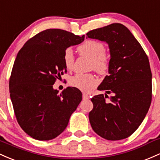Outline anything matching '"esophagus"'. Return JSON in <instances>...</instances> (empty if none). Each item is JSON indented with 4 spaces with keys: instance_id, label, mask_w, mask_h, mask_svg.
<instances>
[{
    "instance_id": "1",
    "label": "esophagus",
    "mask_w": 160,
    "mask_h": 160,
    "mask_svg": "<svg viewBox=\"0 0 160 160\" xmlns=\"http://www.w3.org/2000/svg\"><path fill=\"white\" fill-rule=\"evenodd\" d=\"M89 98V96L87 94H85V93H83V99L84 100H87Z\"/></svg>"
}]
</instances>
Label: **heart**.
Returning <instances> with one entry per match:
<instances>
[{
	"label": "heart",
	"instance_id": "heart-1",
	"mask_svg": "<svg viewBox=\"0 0 160 160\" xmlns=\"http://www.w3.org/2000/svg\"><path fill=\"white\" fill-rule=\"evenodd\" d=\"M77 51L82 56L91 58L90 68L94 69L100 75H105L108 72L110 67V58L106 53L105 45L100 41L88 39L78 46ZM64 65L67 69H72L75 62V57L70 48H66L63 53ZM98 81L94 75L75 74L69 79V85L72 87L83 91H88L98 85Z\"/></svg>",
	"mask_w": 160,
	"mask_h": 160
}]
</instances>
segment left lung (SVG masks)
<instances>
[{"instance_id":"8db88e82","label":"left lung","mask_w":160,"mask_h":160,"mask_svg":"<svg viewBox=\"0 0 160 160\" xmlns=\"http://www.w3.org/2000/svg\"><path fill=\"white\" fill-rule=\"evenodd\" d=\"M86 35L108 43L111 55L109 75L98 87L107 94L91 99L94 107L89 112L90 123L103 138L125 139L140 126L151 103L152 73L148 55L121 23L91 30ZM108 93L114 96L109 98Z\"/></svg>"}]
</instances>
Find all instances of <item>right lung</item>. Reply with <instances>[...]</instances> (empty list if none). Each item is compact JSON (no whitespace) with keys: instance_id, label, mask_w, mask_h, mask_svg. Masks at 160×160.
<instances>
[{"instance_id":"obj_1","label":"right lung","mask_w":160,"mask_h":160,"mask_svg":"<svg viewBox=\"0 0 160 160\" xmlns=\"http://www.w3.org/2000/svg\"><path fill=\"white\" fill-rule=\"evenodd\" d=\"M84 39L85 35L50 28L28 39L18 52L9 82L10 99L19 126L34 139L57 138L82 101L76 88L68 87L58 94L53 85L67 72L65 50Z\"/></svg>"}]
</instances>
